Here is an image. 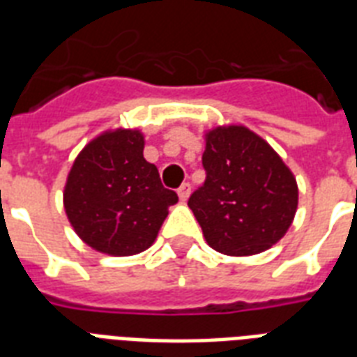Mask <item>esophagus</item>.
<instances>
[{
  "mask_svg": "<svg viewBox=\"0 0 357 357\" xmlns=\"http://www.w3.org/2000/svg\"><path fill=\"white\" fill-rule=\"evenodd\" d=\"M178 196L181 202H187L190 196V185L189 183H183L181 187L178 189Z\"/></svg>",
  "mask_w": 357,
  "mask_h": 357,
  "instance_id": "esophagus-1",
  "label": "esophagus"
}]
</instances>
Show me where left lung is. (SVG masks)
<instances>
[{
  "label": "left lung",
  "instance_id": "8db88e82",
  "mask_svg": "<svg viewBox=\"0 0 357 357\" xmlns=\"http://www.w3.org/2000/svg\"><path fill=\"white\" fill-rule=\"evenodd\" d=\"M202 162L206 183L192 192L189 207L213 250L255 255L287 234L298 185L265 139L244 126H218L206 131Z\"/></svg>",
  "mask_w": 357,
  "mask_h": 357
}]
</instances>
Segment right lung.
<instances>
[{
  "instance_id": "right-lung-1",
  "label": "right lung",
  "mask_w": 357,
  "mask_h": 357,
  "mask_svg": "<svg viewBox=\"0 0 357 357\" xmlns=\"http://www.w3.org/2000/svg\"><path fill=\"white\" fill-rule=\"evenodd\" d=\"M140 129H107L75 157L64 185V211L85 244L123 257L153 244L168 207L178 202L144 159Z\"/></svg>"
}]
</instances>
